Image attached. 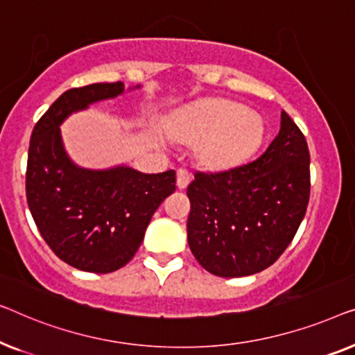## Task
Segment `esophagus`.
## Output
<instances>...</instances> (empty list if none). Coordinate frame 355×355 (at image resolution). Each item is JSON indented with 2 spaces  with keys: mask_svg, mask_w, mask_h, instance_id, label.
Listing matches in <instances>:
<instances>
[{
  "mask_svg": "<svg viewBox=\"0 0 355 355\" xmlns=\"http://www.w3.org/2000/svg\"><path fill=\"white\" fill-rule=\"evenodd\" d=\"M191 182V173L188 171H184V168H178L177 172V187L178 189H184Z\"/></svg>",
  "mask_w": 355,
  "mask_h": 355,
  "instance_id": "esophagus-1",
  "label": "esophagus"
}]
</instances>
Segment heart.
<instances>
[{
	"label": "heart",
	"mask_w": 355,
	"mask_h": 355,
	"mask_svg": "<svg viewBox=\"0 0 355 355\" xmlns=\"http://www.w3.org/2000/svg\"><path fill=\"white\" fill-rule=\"evenodd\" d=\"M171 135L183 141H199L198 161L207 168L223 171L256 151L263 137V123L239 103L206 99L178 116Z\"/></svg>",
	"instance_id": "1"
}]
</instances>
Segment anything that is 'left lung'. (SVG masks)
<instances>
[{
	"mask_svg": "<svg viewBox=\"0 0 355 355\" xmlns=\"http://www.w3.org/2000/svg\"><path fill=\"white\" fill-rule=\"evenodd\" d=\"M188 244L196 261L223 278L270 267L293 241L311 196V154L286 112L266 153L217 173H194Z\"/></svg>",
	"mask_w": 355,
	"mask_h": 355,
	"instance_id": "8db88e82",
	"label": "left lung"
}]
</instances>
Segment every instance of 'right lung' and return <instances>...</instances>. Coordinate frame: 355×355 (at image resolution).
Here are the masks:
<instances>
[{
	"label": "right lung",
	"mask_w": 355,
	"mask_h": 355,
	"mask_svg": "<svg viewBox=\"0 0 355 355\" xmlns=\"http://www.w3.org/2000/svg\"><path fill=\"white\" fill-rule=\"evenodd\" d=\"M123 83H93L62 93L30 138L26 191L40 234L56 256L83 272L111 273L132 261L153 214L175 191V172L130 167L88 171L64 151L59 125L92 103L116 98Z\"/></svg>",
	"instance_id": "add662e5"
}]
</instances>
